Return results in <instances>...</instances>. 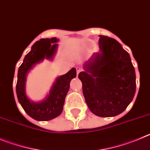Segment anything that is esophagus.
<instances>
[{"instance_id":"1","label":"esophagus","mask_w":150,"mask_h":150,"mask_svg":"<svg viewBox=\"0 0 150 150\" xmlns=\"http://www.w3.org/2000/svg\"><path fill=\"white\" fill-rule=\"evenodd\" d=\"M76 71H77V75H78V74H79V72H81V71H82V69L80 67H76Z\"/></svg>"}]
</instances>
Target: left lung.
I'll list each match as a JSON object with an SVG mask.
<instances>
[{
	"label": "left lung",
	"instance_id": "8db88e82",
	"mask_svg": "<svg viewBox=\"0 0 150 150\" xmlns=\"http://www.w3.org/2000/svg\"><path fill=\"white\" fill-rule=\"evenodd\" d=\"M99 52L78 74L90 111L98 117H115L126 109L136 91L135 70L129 54L114 39L99 35Z\"/></svg>",
	"mask_w": 150,
	"mask_h": 150
}]
</instances>
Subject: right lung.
Here are the masks:
<instances>
[{
	"label": "right lung",
	"instance_id": "right-lung-1",
	"mask_svg": "<svg viewBox=\"0 0 150 150\" xmlns=\"http://www.w3.org/2000/svg\"><path fill=\"white\" fill-rule=\"evenodd\" d=\"M59 40L56 37L41 39L32 45L31 50L25 57L18 68L16 94L21 107L27 114L38 121L51 120L63 111L70 81L76 77V69L72 68L67 74L57 77L49 93L44 99L38 102L31 101L26 93V81L28 72L43 60H52L58 48Z\"/></svg>",
	"mask_w": 150,
	"mask_h": 150
}]
</instances>
